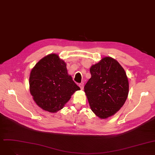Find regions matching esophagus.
<instances>
[{
    "label": "esophagus",
    "mask_w": 155,
    "mask_h": 155,
    "mask_svg": "<svg viewBox=\"0 0 155 155\" xmlns=\"http://www.w3.org/2000/svg\"><path fill=\"white\" fill-rule=\"evenodd\" d=\"M79 86L80 87V88H81V90H83V87H84V83H80V84H79Z\"/></svg>",
    "instance_id": "obj_1"
}]
</instances>
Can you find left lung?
<instances>
[{
    "mask_svg": "<svg viewBox=\"0 0 155 155\" xmlns=\"http://www.w3.org/2000/svg\"><path fill=\"white\" fill-rule=\"evenodd\" d=\"M91 78L84 92L93 112L105 119L116 114L126 102L129 93L128 78L114 58L105 57L90 68Z\"/></svg>",
    "mask_w": 155,
    "mask_h": 155,
    "instance_id": "1",
    "label": "left lung"
}]
</instances>
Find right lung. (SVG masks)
<instances>
[{"instance_id":"add662e5","label":"right lung","mask_w":155,"mask_h":155,"mask_svg":"<svg viewBox=\"0 0 155 155\" xmlns=\"http://www.w3.org/2000/svg\"><path fill=\"white\" fill-rule=\"evenodd\" d=\"M29 84L36 105L51 113L63 108L75 91L80 90L68 74L66 63L55 54L47 55L36 64Z\"/></svg>"}]
</instances>
